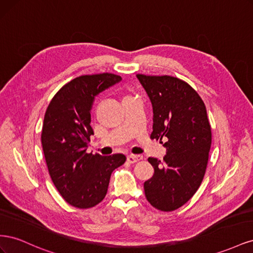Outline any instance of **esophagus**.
I'll list each match as a JSON object with an SVG mask.
<instances>
[{"label": "esophagus", "instance_id": "34e87169", "mask_svg": "<svg viewBox=\"0 0 253 253\" xmlns=\"http://www.w3.org/2000/svg\"><path fill=\"white\" fill-rule=\"evenodd\" d=\"M142 158L143 157L141 155H133V154H131V155L127 156V162L129 164H135L137 162H139V160H141Z\"/></svg>", "mask_w": 253, "mask_h": 253}]
</instances>
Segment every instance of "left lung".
Returning a JSON list of instances; mask_svg holds the SVG:
<instances>
[{
	"label": "left lung",
	"instance_id": "left-lung-1",
	"mask_svg": "<svg viewBox=\"0 0 253 253\" xmlns=\"http://www.w3.org/2000/svg\"><path fill=\"white\" fill-rule=\"evenodd\" d=\"M153 108L152 139L167 149L162 163L149 157L154 168L144 181L148 202L162 211L185 205L200 188L211 148V126L204 101L189 84L171 76L136 75Z\"/></svg>",
	"mask_w": 253,
	"mask_h": 253
}]
</instances>
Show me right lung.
<instances>
[{
  "label": "right lung",
  "mask_w": 253,
  "mask_h": 253,
  "mask_svg": "<svg viewBox=\"0 0 253 253\" xmlns=\"http://www.w3.org/2000/svg\"><path fill=\"white\" fill-rule=\"evenodd\" d=\"M122 79L114 74L85 75L75 78L51 99L44 116L42 148L53 185L76 208H91L106 195L112 172L126 156L86 153L90 111L95 97Z\"/></svg>",
  "instance_id": "obj_1"
}]
</instances>
